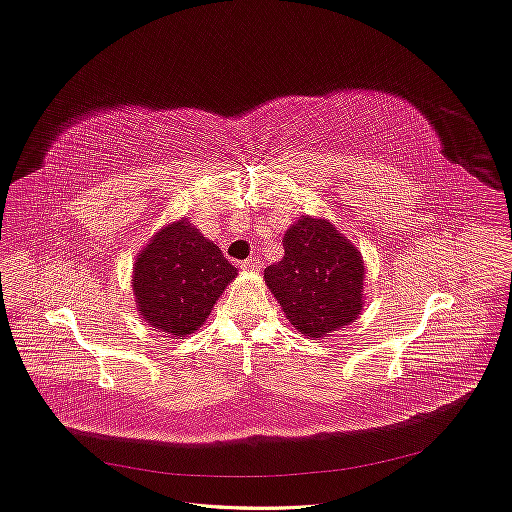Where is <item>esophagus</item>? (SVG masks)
I'll list each match as a JSON object with an SVG mask.
<instances>
[{"mask_svg":"<svg viewBox=\"0 0 512 512\" xmlns=\"http://www.w3.org/2000/svg\"><path fill=\"white\" fill-rule=\"evenodd\" d=\"M240 267H242V270H245V272H259V270H261V261L253 257V259L242 261Z\"/></svg>","mask_w":512,"mask_h":512,"instance_id":"1","label":"esophagus"}]
</instances>
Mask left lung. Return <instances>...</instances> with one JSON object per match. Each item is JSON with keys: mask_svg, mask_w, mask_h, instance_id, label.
<instances>
[{"mask_svg": "<svg viewBox=\"0 0 512 512\" xmlns=\"http://www.w3.org/2000/svg\"><path fill=\"white\" fill-rule=\"evenodd\" d=\"M284 257L265 267V284L286 319L319 340L351 326L365 305L361 251L330 220L301 215L284 234Z\"/></svg>", "mask_w": 512, "mask_h": 512, "instance_id": "obj_1", "label": "left lung"}]
</instances>
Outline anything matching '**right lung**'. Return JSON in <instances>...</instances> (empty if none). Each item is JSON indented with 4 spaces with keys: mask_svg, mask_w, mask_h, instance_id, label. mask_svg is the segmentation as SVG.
Listing matches in <instances>:
<instances>
[{
    "mask_svg": "<svg viewBox=\"0 0 512 512\" xmlns=\"http://www.w3.org/2000/svg\"><path fill=\"white\" fill-rule=\"evenodd\" d=\"M238 276L220 247L188 218L159 228L137 253L132 292L137 311L155 332L180 338L211 315L224 288Z\"/></svg>",
    "mask_w": 512,
    "mask_h": 512,
    "instance_id": "right-lung-1",
    "label": "right lung"
}]
</instances>
